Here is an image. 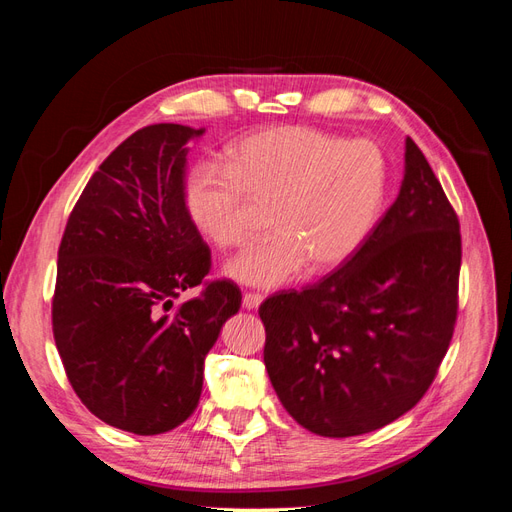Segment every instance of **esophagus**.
<instances>
[{"mask_svg":"<svg viewBox=\"0 0 512 512\" xmlns=\"http://www.w3.org/2000/svg\"><path fill=\"white\" fill-rule=\"evenodd\" d=\"M260 303H262V294H258V292H245L243 294V307L245 309H258Z\"/></svg>","mask_w":512,"mask_h":512,"instance_id":"1","label":"esophagus"}]
</instances>
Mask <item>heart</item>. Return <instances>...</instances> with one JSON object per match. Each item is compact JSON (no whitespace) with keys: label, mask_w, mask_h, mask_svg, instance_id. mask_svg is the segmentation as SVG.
<instances>
[{"label":"heart","mask_w":512,"mask_h":512,"mask_svg":"<svg viewBox=\"0 0 512 512\" xmlns=\"http://www.w3.org/2000/svg\"><path fill=\"white\" fill-rule=\"evenodd\" d=\"M386 194V162L369 141L282 126L243 138L228 166L200 164L188 179L196 226L220 247H243L271 209L275 235L228 265L235 280L275 288L348 260L374 228Z\"/></svg>","instance_id":"1"}]
</instances>
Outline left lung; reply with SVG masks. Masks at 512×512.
<instances>
[{
	"label": "left lung",
	"instance_id": "obj_1",
	"mask_svg": "<svg viewBox=\"0 0 512 512\" xmlns=\"http://www.w3.org/2000/svg\"><path fill=\"white\" fill-rule=\"evenodd\" d=\"M461 232L416 147L363 245L303 290L262 301L265 367L288 414L324 438L376 431L427 393L453 339Z\"/></svg>",
	"mask_w": 512,
	"mask_h": 512
}]
</instances>
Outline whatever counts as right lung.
<instances>
[{
  "instance_id": "right-lung-1",
  "label": "right lung",
  "mask_w": 512,
  "mask_h": 512,
  "mask_svg": "<svg viewBox=\"0 0 512 512\" xmlns=\"http://www.w3.org/2000/svg\"><path fill=\"white\" fill-rule=\"evenodd\" d=\"M203 128L153 123L91 175L57 252L53 337L74 393L106 425L156 436L188 421L205 356L241 290L207 282L211 250L185 200ZM203 285L198 298L174 299Z\"/></svg>"
}]
</instances>
